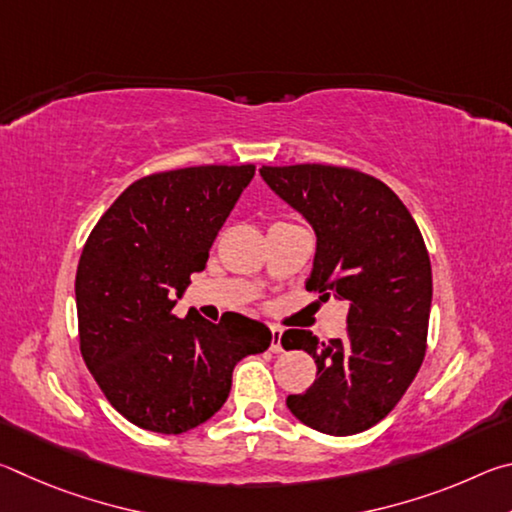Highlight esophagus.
<instances>
[{"label":"esophagus","mask_w":512,"mask_h":512,"mask_svg":"<svg viewBox=\"0 0 512 512\" xmlns=\"http://www.w3.org/2000/svg\"><path fill=\"white\" fill-rule=\"evenodd\" d=\"M271 352H282V329L271 327Z\"/></svg>","instance_id":"1"}]
</instances>
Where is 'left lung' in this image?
Here are the masks:
<instances>
[{
  "label": "left lung",
  "mask_w": 512,
  "mask_h": 512,
  "mask_svg": "<svg viewBox=\"0 0 512 512\" xmlns=\"http://www.w3.org/2000/svg\"><path fill=\"white\" fill-rule=\"evenodd\" d=\"M259 173L316 232L307 291L350 305L343 339L282 334L284 350L309 352L318 368L287 406L329 436L366 431L402 400L427 352L431 262L418 223L391 187L357 169L291 164Z\"/></svg>",
  "instance_id": "8db88e82"
}]
</instances>
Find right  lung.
<instances>
[{
  "label": "right lung",
  "mask_w": 512,
  "mask_h": 512,
  "mask_svg": "<svg viewBox=\"0 0 512 512\" xmlns=\"http://www.w3.org/2000/svg\"><path fill=\"white\" fill-rule=\"evenodd\" d=\"M255 164L160 171L124 189L94 225L76 271L81 354L106 400L137 427L183 433L221 409L232 370L271 345L264 323L173 316L205 268Z\"/></svg>",
  "instance_id": "add662e5"
}]
</instances>
